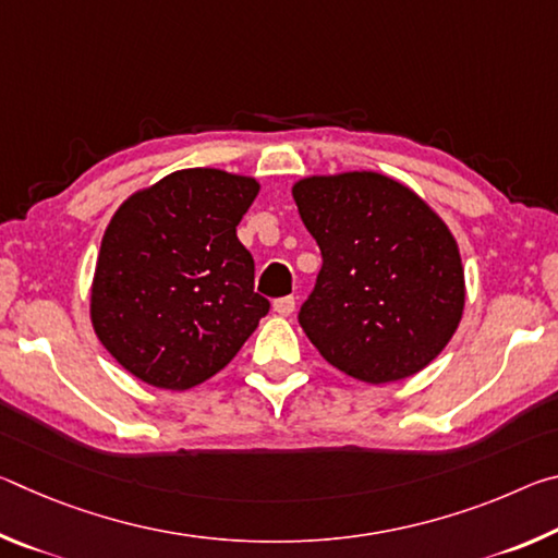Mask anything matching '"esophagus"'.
<instances>
[{"label": "esophagus", "instance_id": "obj_1", "mask_svg": "<svg viewBox=\"0 0 558 558\" xmlns=\"http://www.w3.org/2000/svg\"><path fill=\"white\" fill-rule=\"evenodd\" d=\"M272 310H276V313H278L280 317L292 315V310H295V298L288 295V298L276 300V302H272Z\"/></svg>", "mask_w": 558, "mask_h": 558}]
</instances>
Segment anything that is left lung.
<instances>
[{
	"label": "left lung",
	"mask_w": 558,
	"mask_h": 558,
	"mask_svg": "<svg viewBox=\"0 0 558 558\" xmlns=\"http://www.w3.org/2000/svg\"><path fill=\"white\" fill-rule=\"evenodd\" d=\"M300 219L323 251L300 327L339 372L366 384L418 374L460 325L465 272L446 221L379 172L292 184Z\"/></svg>",
	"instance_id": "left-lung-1"
}]
</instances>
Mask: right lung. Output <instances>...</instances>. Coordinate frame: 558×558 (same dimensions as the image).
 <instances>
[{"label":"right lung","instance_id":"add662e5","mask_svg":"<svg viewBox=\"0 0 558 558\" xmlns=\"http://www.w3.org/2000/svg\"><path fill=\"white\" fill-rule=\"evenodd\" d=\"M253 177L194 167L140 189L112 214L90 286L100 344L140 381L186 391L219 374L270 302L235 235Z\"/></svg>","mask_w":558,"mask_h":558}]
</instances>
